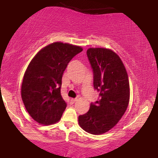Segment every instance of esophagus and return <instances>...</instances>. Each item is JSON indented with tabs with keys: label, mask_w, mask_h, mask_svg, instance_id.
I'll return each instance as SVG.
<instances>
[{
	"label": "esophagus",
	"mask_w": 158,
	"mask_h": 158,
	"mask_svg": "<svg viewBox=\"0 0 158 158\" xmlns=\"http://www.w3.org/2000/svg\"><path fill=\"white\" fill-rule=\"evenodd\" d=\"M76 101H77V98H71L70 99V103H74Z\"/></svg>",
	"instance_id": "34e87169"
}]
</instances>
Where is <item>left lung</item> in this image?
<instances>
[{
  "label": "left lung",
  "instance_id": "1",
  "mask_svg": "<svg viewBox=\"0 0 158 158\" xmlns=\"http://www.w3.org/2000/svg\"><path fill=\"white\" fill-rule=\"evenodd\" d=\"M87 55L94 70V86L99 98L87 113L79 116L83 130L102 135L119 122L130 97L129 77L123 62L115 52L106 48H89Z\"/></svg>",
  "mask_w": 158,
  "mask_h": 158
}]
</instances>
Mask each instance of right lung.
<instances>
[{"label": "right lung", "mask_w": 158, "mask_h": 158, "mask_svg": "<svg viewBox=\"0 0 158 158\" xmlns=\"http://www.w3.org/2000/svg\"><path fill=\"white\" fill-rule=\"evenodd\" d=\"M83 48L53 42L41 49L29 62L21 84V98L34 121L50 125L60 120L67 104L60 93L62 77L69 62Z\"/></svg>", "instance_id": "add662e5"}]
</instances>
